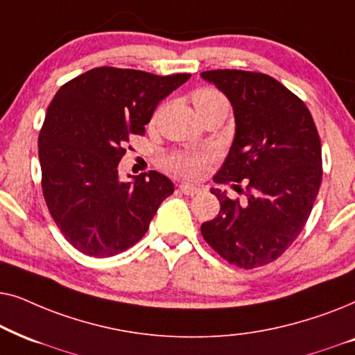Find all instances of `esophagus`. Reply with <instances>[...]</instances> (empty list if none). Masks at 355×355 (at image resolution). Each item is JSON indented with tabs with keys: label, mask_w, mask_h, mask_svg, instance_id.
I'll list each match as a JSON object with an SVG mask.
<instances>
[{
	"label": "esophagus",
	"mask_w": 355,
	"mask_h": 355,
	"mask_svg": "<svg viewBox=\"0 0 355 355\" xmlns=\"http://www.w3.org/2000/svg\"><path fill=\"white\" fill-rule=\"evenodd\" d=\"M180 191L183 193V195H187V196H195V195H198V193L201 191V188L193 187V185H188V183H182V185H180Z\"/></svg>",
	"instance_id": "1"
}]
</instances>
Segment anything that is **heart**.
Wrapping results in <instances>:
<instances>
[{
	"label": "heart",
	"mask_w": 355,
	"mask_h": 355,
	"mask_svg": "<svg viewBox=\"0 0 355 355\" xmlns=\"http://www.w3.org/2000/svg\"><path fill=\"white\" fill-rule=\"evenodd\" d=\"M193 103H195L200 116L211 112H229V101L216 87H200L193 92ZM209 162V154L207 153H178L173 154L167 160V167L173 172L183 175V177H200L206 170V165Z\"/></svg>",
	"instance_id": "1"
}]
</instances>
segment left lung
<instances>
[{"instance_id": "1", "label": "left lung", "mask_w": 355, "mask_h": 355, "mask_svg": "<svg viewBox=\"0 0 355 355\" xmlns=\"http://www.w3.org/2000/svg\"><path fill=\"white\" fill-rule=\"evenodd\" d=\"M201 76L225 94L237 125L214 182L232 183L245 195L240 201L211 190L220 211L201 225L202 239L234 266H264L309 220L323 177L318 130L304 101L271 76L240 69Z\"/></svg>"}]
</instances>
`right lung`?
<instances>
[{
    "instance_id": "right-lung-1",
    "label": "right lung",
    "mask_w": 355,
    "mask_h": 355,
    "mask_svg": "<svg viewBox=\"0 0 355 355\" xmlns=\"http://www.w3.org/2000/svg\"><path fill=\"white\" fill-rule=\"evenodd\" d=\"M190 76L102 66L56 92L39 135L42 191L56 227L76 250L113 257L148 232L173 183L155 170L125 183L118 164L131 136L146 133L159 102Z\"/></svg>"
}]
</instances>
